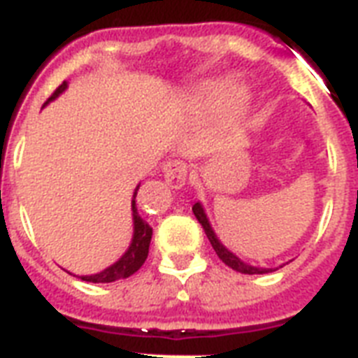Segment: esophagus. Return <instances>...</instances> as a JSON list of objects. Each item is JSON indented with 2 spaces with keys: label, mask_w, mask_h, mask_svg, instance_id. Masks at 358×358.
I'll return each mask as SVG.
<instances>
[{
  "label": "esophagus",
  "mask_w": 358,
  "mask_h": 358,
  "mask_svg": "<svg viewBox=\"0 0 358 358\" xmlns=\"http://www.w3.org/2000/svg\"><path fill=\"white\" fill-rule=\"evenodd\" d=\"M164 171V179L166 182L170 185L171 188H181L187 181V164L182 161H168L162 168Z\"/></svg>",
  "instance_id": "1"
}]
</instances>
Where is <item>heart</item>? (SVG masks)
Returning a JSON list of instances; mask_svg holds the SVG:
<instances>
[{"label":"heart","instance_id":"b5f03b06","mask_svg":"<svg viewBox=\"0 0 358 358\" xmlns=\"http://www.w3.org/2000/svg\"><path fill=\"white\" fill-rule=\"evenodd\" d=\"M188 99L192 105L213 103L214 116L220 124L233 125L244 118L250 108V90L238 79H205L190 88Z\"/></svg>","mask_w":358,"mask_h":358}]
</instances>
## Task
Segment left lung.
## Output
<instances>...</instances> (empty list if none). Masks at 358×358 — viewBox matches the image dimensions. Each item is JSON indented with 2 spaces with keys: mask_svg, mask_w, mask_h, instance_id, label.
I'll use <instances>...</instances> for the list:
<instances>
[{
  "mask_svg": "<svg viewBox=\"0 0 358 358\" xmlns=\"http://www.w3.org/2000/svg\"><path fill=\"white\" fill-rule=\"evenodd\" d=\"M192 210H194V214H196L197 222L201 224L205 234H207L208 242L213 244L214 251H216V255H218L220 259H222V262H225L229 268H233L234 271H240V273H248V275H255V273H270V271H273V268H259V266L248 264V262H244V260L240 259V257L234 255L233 251H229L227 248H225V245L220 242L218 234L214 233L213 225H210V222H208L207 213H205V208H203L201 203L197 201L196 205L192 207Z\"/></svg>",
  "mask_w": 358,
  "mask_h": 358,
  "instance_id": "obj_1",
  "label": "left lung"
}]
</instances>
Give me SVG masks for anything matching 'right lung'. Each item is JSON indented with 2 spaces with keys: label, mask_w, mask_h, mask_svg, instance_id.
Listing matches in <instances>:
<instances>
[{
  "label": "right lung",
  "mask_w": 358,
  "mask_h": 358,
  "mask_svg": "<svg viewBox=\"0 0 358 358\" xmlns=\"http://www.w3.org/2000/svg\"><path fill=\"white\" fill-rule=\"evenodd\" d=\"M68 88V83H62L61 87L57 88L53 96H51L48 101L44 103V107L48 103H51L53 99H57ZM140 185H136L133 192V199H131V210H133V238H131V244L127 248L124 255L120 257L114 264H110L105 270L98 271V273H92V275H79V279L87 282H114L118 279H127L142 268V264L148 259V253H150V242L151 234H153V229L150 227V224L142 220V216L138 214V208H136V194H138Z\"/></svg>",
  "instance_id": "obj_1"
}]
</instances>
